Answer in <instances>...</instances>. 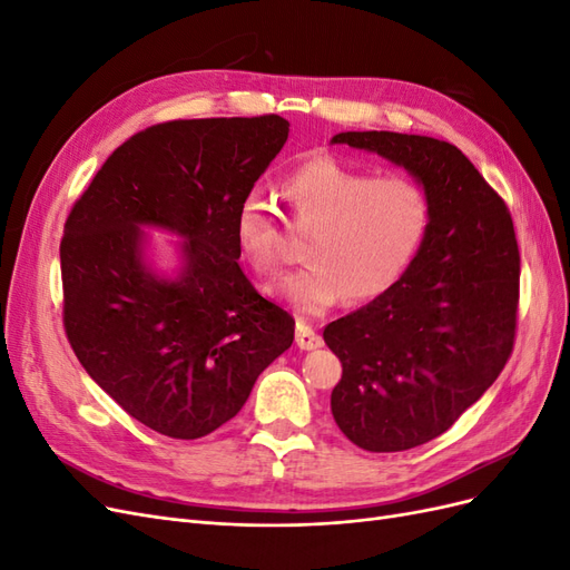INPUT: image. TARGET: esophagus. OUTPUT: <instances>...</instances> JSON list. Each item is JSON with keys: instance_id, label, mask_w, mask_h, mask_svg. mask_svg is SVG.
I'll list each match as a JSON object with an SVG mask.
<instances>
[{"instance_id": "34e87169", "label": "esophagus", "mask_w": 570, "mask_h": 570, "mask_svg": "<svg viewBox=\"0 0 570 570\" xmlns=\"http://www.w3.org/2000/svg\"><path fill=\"white\" fill-rule=\"evenodd\" d=\"M295 342L299 350H318L323 344V337L314 331L312 325H308L306 321H297V335H295Z\"/></svg>"}]
</instances>
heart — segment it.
Returning a JSON list of instances; mask_svg holds the SVG:
<instances>
[{"label":"heart","instance_id":"heart-1","mask_svg":"<svg viewBox=\"0 0 570 570\" xmlns=\"http://www.w3.org/2000/svg\"><path fill=\"white\" fill-rule=\"evenodd\" d=\"M289 220L308 230L306 266L278 285L302 314H323L340 299L381 297L423 243L430 204L423 187L404 176L373 178L331 154L306 159L283 180ZM237 247L258 275L281 266L283 235L258 195L237 206Z\"/></svg>","mask_w":570,"mask_h":570}]
</instances>
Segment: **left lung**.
Masks as SVG:
<instances>
[{"instance_id": "8db88e82", "label": "left lung", "mask_w": 570, "mask_h": 570, "mask_svg": "<svg viewBox=\"0 0 570 570\" xmlns=\"http://www.w3.org/2000/svg\"><path fill=\"white\" fill-rule=\"evenodd\" d=\"M416 176L430 204L419 254L381 297L325 325L342 364L331 409L366 452H404L450 430L513 352L521 252L504 199L444 140L340 132Z\"/></svg>"}]
</instances>
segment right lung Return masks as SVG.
I'll list each match as a JSON object with an SVG mask.
<instances>
[{"label": "right lung", "instance_id": "right-lung-1", "mask_svg": "<svg viewBox=\"0 0 570 570\" xmlns=\"http://www.w3.org/2000/svg\"><path fill=\"white\" fill-rule=\"evenodd\" d=\"M287 132L278 114L149 126L114 149L66 218V337L92 381L166 438L228 423L295 340V318L239 268L235 237L237 206ZM137 225L188 237L178 282L144 268Z\"/></svg>", "mask_w": 570, "mask_h": 570}]
</instances>
